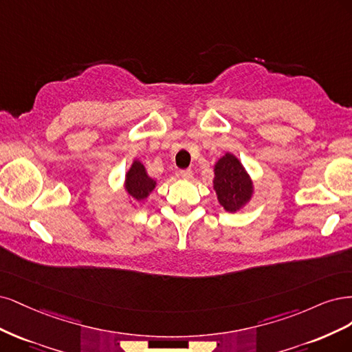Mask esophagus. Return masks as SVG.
Returning <instances> with one entry per match:
<instances>
[{
	"mask_svg": "<svg viewBox=\"0 0 352 352\" xmlns=\"http://www.w3.org/2000/svg\"><path fill=\"white\" fill-rule=\"evenodd\" d=\"M178 175L183 179H190L192 177V171H191V169H184V171H179Z\"/></svg>",
	"mask_w": 352,
	"mask_h": 352,
	"instance_id": "esophagus-1",
	"label": "esophagus"
}]
</instances>
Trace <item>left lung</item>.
<instances>
[{
	"mask_svg": "<svg viewBox=\"0 0 352 352\" xmlns=\"http://www.w3.org/2000/svg\"><path fill=\"white\" fill-rule=\"evenodd\" d=\"M213 190L219 205L230 213L245 208L254 195L250 174L238 157L226 152L213 165Z\"/></svg>",
	"mask_w": 352,
	"mask_h": 352,
	"instance_id": "8db88e82",
	"label": "left lung"
}]
</instances>
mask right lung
<instances>
[{"label":"right lung","instance_id":"add662e5","mask_svg":"<svg viewBox=\"0 0 352 352\" xmlns=\"http://www.w3.org/2000/svg\"><path fill=\"white\" fill-rule=\"evenodd\" d=\"M156 184V179L147 174L144 164L139 160L131 162L126 177H124V190H126L129 201L133 206H135L134 203L143 205V201L149 197Z\"/></svg>","mask_w":352,"mask_h":352}]
</instances>
